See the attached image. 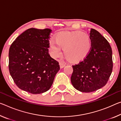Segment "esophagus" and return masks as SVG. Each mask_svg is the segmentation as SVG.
<instances>
[{"mask_svg":"<svg viewBox=\"0 0 121 121\" xmlns=\"http://www.w3.org/2000/svg\"><path fill=\"white\" fill-rule=\"evenodd\" d=\"M59 65H60V68H64V67L65 66V65H66V64H65L64 62H62V61H60V62H59Z\"/></svg>","mask_w":121,"mask_h":121,"instance_id":"esophagus-1","label":"esophagus"}]
</instances>
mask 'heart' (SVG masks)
Listing matches in <instances>:
<instances>
[{
    "label": "heart",
    "mask_w": 121,
    "mask_h": 121,
    "mask_svg": "<svg viewBox=\"0 0 121 121\" xmlns=\"http://www.w3.org/2000/svg\"><path fill=\"white\" fill-rule=\"evenodd\" d=\"M61 47L64 48V53L68 59L78 61L85 58L91 51V39L87 34L80 31L60 32L49 43V49L54 57L61 56Z\"/></svg>",
    "instance_id": "b5f03b06"
}]
</instances>
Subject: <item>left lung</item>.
I'll list each match as a JSON object with an SVG mask.
<instances>
[{
  "label": "left lung",
  "instance_id": "left-lung-1",
  "mask_svg": "<svg viewBox=\"0 0 121 121\" xmlns=\"http://www.w3.org/2000/svg\"><path fill=\"white\" fill-rule=\"evenodd\" d=\"M91 48L83 61L73 66L70 80L78 91L90 93L106 85L112 70V49L98 31L91 28Z\"/></svg>",
  "mask_w": 121,
  "mask_h": 121
}]
</instances>
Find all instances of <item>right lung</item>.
I'll list each match as a JSON object with an SVG mask.
<instances>
[{"label": "right lung", "instance_id": "obj_1", "mask_svg": "<svg viewBox=\"0 0 121 121\" xmlns=\"http://www.w3.org/2000/svg\"><path fill=\"white\" fill-rule=\"evenodd\" d=\"M52 30L31 28L16 38L9 49V73L16 85L33 94L50 89L60 70L48 53Z\"/></svg>", "mask_w": 121, "mask_h": 121}]
</instances>
